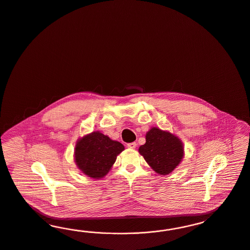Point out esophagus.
I'll list each match as a JSON object with an SVG mask.
<instances>
[{"instance_id":"34e87169","label":"esophagus","mask_w":250,"mask_h":250,"mask_svg":"<svg viewBox=\"0 0 250 250\" xmlns=\"http://www.w3.org/2000/svg\"><path fill=\"white\" fill-rule=\"evenodd\" d=\"M126 147L129 149H135L137 147V143L136 142H131V143H127Z\"/></svg>"}]
</instances>
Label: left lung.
Instances as JSON below:
<instances>
[{"label": "left lung", "instance_id": "8db88e82", "mask_svg": "<svg viewBox=\"0 0 250 250\" xmlns=\"http://www.w3.org/2000/svg\"><path fill=\"white\" fill-rule=\"evenodd\" d=\"M183 150L180 139L156 127L146 134V143L139 149L151 168L161 175L169 174L180 165Z\"/></svg>", "mask_w": 250, "mask_h": 250}]
</instances>
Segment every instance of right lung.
I'll list each match as a JSON object with an SVG mask.
<instances>
[{
	"instance_id": "add662e5",
	"label": "right lung",
	"mask_w": 250,
	"mask_h": 250,
	"mask_svg": "<svg viewBox=\"0 0 250 250\" xmlns=\"http://www.w3.org/2000/svg\"><path fill=\"white\" fill-rule=\"evenodd\" d=\"M124 145L100 132H93L78 140L74 158L83 173L93 179L103 178L111 168Z\"/></svg>"
}]
</instances>
